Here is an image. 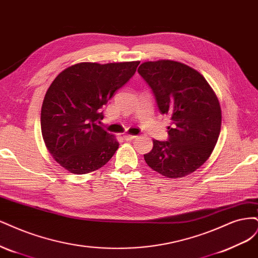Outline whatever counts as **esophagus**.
Here are the masks:
<instances>
[{"label":"esophagus","instance_id":"esophagus-1","mask_svg":"<svg viewBox=\"0 0 258 258\" xmlns=\"http://www.w3.org/2000/svg\"><path fill=\"white\" fill-rule=\"evenodd\" d=\"M123 137H124V139H125V140H132V139H134V138H136V136H134V135H128V134H126V135H124Z\"/></svg>","mask_w":258,"mask_h":258}]
</instances>
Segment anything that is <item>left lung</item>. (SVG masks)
Segmentation results:
<instances>
[{"mask_svg": "<svg viewBox=\"0 0 258 258\" xmlns=\"http://www.w3.org/2000/svg\"><path fill=\"white\" fill-rule=\"evenodd\" d=\"M138 73L152 89L161 113L171 120L168 140L154 139L144 155L146 163L166 178L194 172L209 159L220 136L222 111L214 91L201 73L177 61L145 62Z\"/></svg>", "mask_w": 258, "mask_h": 258, "instance_id": "left-lung-1", "label": "left lung"}]
</instances>
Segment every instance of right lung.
I'll return each instance as SVG.
<instances>
[{
	"mask_svg": "<svg viewBox=\"0 0 258 258\" xmlns=\"http://www.w3.org/2000/svg\"><path fill=\"white\" fill-rule=\"evenodd\" d=\"M139 63L82 62L52 81L41 106L40 127L49 153L63 168L76 174L94 171L118 150V140L98 125L102 108Z\"/></svg>",
	"mask_w": 258,
	"mask_h": 258,
	"instance_id": "1",
	"label": "right lung"
}]
</instances>
